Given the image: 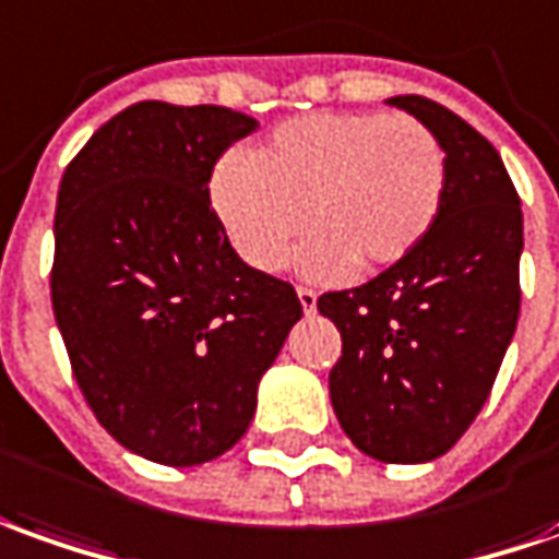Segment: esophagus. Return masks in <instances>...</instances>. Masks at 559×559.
Listing matches in <instances>:
<instances>
[{
	"instance_id": "esophagus-1",
	"label": "esophagus",
	"mask_w": 559,
	"mask_h": 559,
	"mask_svg": "<svg viewBox=\"0 0 559 559\" xmlns=\"http://www.w3.org/2000/svg\"><path fill=\"white\" fill-rule=\"evenodd\" d=\"M298 301H301L304 313H317V292L313 288H298Z\"/></svg>"
}]
</instances>
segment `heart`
<instances>
[{"instance_id":"obj_1","label":"heart","mask_w":559,"mask_h":559,"mask_svg":"<svg viewBox=\"0 0 559 559\" xmlns=\"http://www.w3.org/2000/svg\"><path fill=\"white\" fill-rule=\"evenodd\" d=\"M444 145L411 115L317 111L280 124L252 157L228 155L213 206L255 271H280L304 225L310 276L377 273L407 258L444 203Z\"/></svg>"}]
</instances>
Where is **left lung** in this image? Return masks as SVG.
I'll return each instance as SVG.
<instances>
[{
	"mask_svg": "<svg viewBox=\"0 0 559 559\" xmlns=\"http://www.w3.org/2000/svg\"><path fill=\"white\" fill-rule=\"evenodd\" d=\"M448 155L426 240L390 271L317 301L344 341L329 374L346 438L380 463L444 456L478 417L521 317V198L499 152L426 96H390Z\"/></svg>",
	"mask_w": 559,
	"mask_h": 559,
	"instance_id": "obj_1",
	"label": "left lung"
}]
</instances>
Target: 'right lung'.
Segmentation results:
<instances>
[{
	"label": "right lung",
	"mask_w": 559,
	"mask_h": 559,
	"mask_svg": "<svg viewBox=\"0 0 559 559\" xmlns=\"http://www.w3.org/2000/svg\"><path fill=\"white\" fill-rule=\"evenodd\" d=\"M255 130L225 106L145 99L96 130L57 191V329L103 429L152 463L188 468L234 448L304 317L210 206L215 160Z\"/></svg>",
	"instance_id": "obj_1"
}]
</instances>
